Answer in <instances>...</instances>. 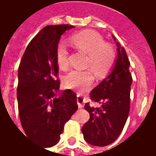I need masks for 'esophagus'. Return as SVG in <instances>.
I'll return each instance as SVG.
<instances>
[{"instance_id": "34e87169", "label": "esophagus", "mask_w": 156, "mask_h": 156, "mask_svg": "<svg viewBox=\"0 0 156 156\" xmlns=\"http://www.w3.org/2000/svg\"><path fill=\"white\" fill-rule=\"evenodd\" d=\"M77 104H78V106L79 108H83L85 104V98L83 97L82 95L78 94L77 95Z\"/></svg>"}]
</instances>
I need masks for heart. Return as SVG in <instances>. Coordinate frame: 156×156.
Here are the masks:
<instances>
[{"instance_id":"obj_1","label":"heart","mask_w":156,"mask_h":156,"mask_svg":"<svg viewBox=\"0 0 156 156\" xmlns=\"http://www.w3.org/2000/svg\"><path fill=\"white\" fill-rule=\"evenodd\" d=\"M70 42L76 49L86 52L88 59L86 66L90 68L95 74L101 77L108 73L114 66L115 52L114 49L105 44L101 36L94 32H83L73 35ZM69 51L63 41H59L56 49V59L62 68L68 65ZM94 83V76L88 70L80 71L72 69L63 77V84L68 88L79 92L88 90Z\"/></svg>"}]
</instances>
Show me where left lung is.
<instances>
[{
	"mask_svg": "<svg viewBox=\"0 0 156 156\" xmlns=\"http://www.w3.org/2000/svg\"><path fill=\"white\" fill-rule=\"evenodd\" d=\"M117 46V58L111 73L91 91V99L101 105L92 107L86 103L84 108L90 119L82 128L88 144L106 146L117 140L126 123L130 106L132 76L129 61L124 48L113 35Z\"/></svg>",
	"mask_w": 156,
	"mask_h": 156,
	"instance_id": "obj_1",
	"label": "left lung"
}]
</instances>
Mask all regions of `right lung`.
Instances as JSON below:
<instances>
[{"mask_svg":"<svg viewBox=\"0 0 156 156\" xmlns=\"http://www.w3.org/2000/svg\"><path fill=\"white\" fill-rule=\"evenodd\" d=\"M73 27H45L30 41L19 65L16 96L20 120L27 136L43 147L58 144L65 123L78 109L74 92L59 91L56 59L61 36Z\"/></svg>","mask_w":156,"mask_h":156,"instance_id":"obj_1","label":"right lung"}]
</instances>
